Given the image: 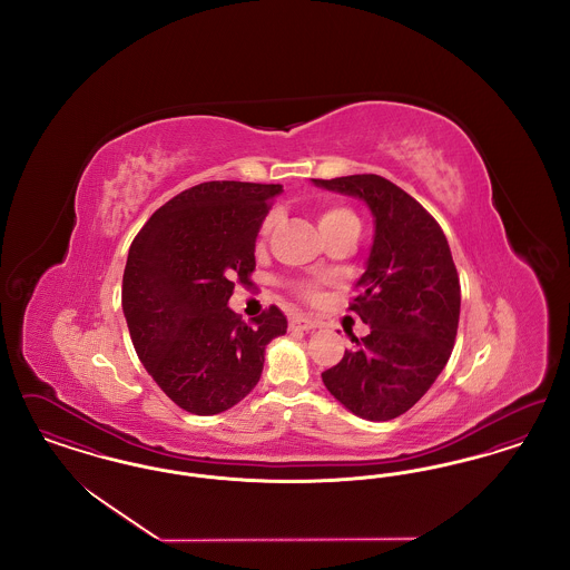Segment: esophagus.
<instances>
[{"instance_id": "1", "label": "esophagus", "mask_w": 570, "mask_h": 570, "mask_svg": "<svg viewBox=\"0 0 570 570\" xmlns=\"http://www.w3.org/2000/svg\"><path fill=\"white\" fill-rule=\"evenodd\" d=\"M288 326H291V328H295V331H312V328H316L318 325H316L312 318H305V316H293Z\"/></svg>"}]
</instances>
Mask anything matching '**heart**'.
<instances>
[{
  "label": "heart",
  "mask_w": 570,
  "mask_h": 570,
  "mask_svg": "<svg viewBox=\"0 0 570 570\" xmlns=\"http://www.w3.org/2000/svg\"><path fill=\"white\" fill-rule=\"evenodd\" d=\"M275 224V216H269L263 224V235H267ZM344 224H358V219L354 216L353 212L344 209V207H326L318 216V226L321 230L326 228H335V226H344ZM298 295L301 297H314V286L312 284H301L297 286Z\"/></svg>",
  "instance_id": "obj_1"
}]
</instances>
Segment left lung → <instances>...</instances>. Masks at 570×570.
I'll return each instance as SVG.
<instances>
[{
    "mask_svg": "<svg viewBox=\"0 0 570 570\" xmlns=\"http://www.w3.org/2000/svg\"><path fill=\"white\" fill-rule=\"evenodd\" d=\"M358 198L374 217V242L351 305L370 326L323 372L326 391L365 421H391L414 406L444 370L460 325V277L451 247L410 194L380 175L312 179Z\"/></svg>",
    "mask_w": 570,
    "mask_h": 570,
    "instance_id": "left-lung-1",
    "label": "left lung"
}]
</instances>
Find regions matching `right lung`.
<instances>
[{
	"instance_id": "obj_1",
	"label": "right lung",
	"mask_w": 570,
	"mask_h": 570,
	"mask_svg": "<svg viewBox=\"0 0 570 570\" xmlns=\"http://www.w3.org/2000/svg\"><path fill=\"white\" fill-rule=\"evenodd\" d=\"M279 184L207 181L177 194L128 252L121 307L136 354L164 393L191 414L239 404L258 384L267 344L288 321L272 305L252 325L228 307L249 284L263 219Z\"/></svg>"
}]
</instances>
